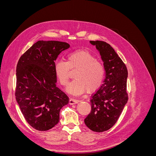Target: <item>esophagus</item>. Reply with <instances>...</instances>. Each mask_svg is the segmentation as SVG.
I'll return each mask as SVG.
<instances>
[{
  "label": "esophagus",
  "instance_id": "obj_1",
  "mask_svg": "<svg viewBox=\"0 0 156 156\" xmlns=\"http://www.w3.org/2000/svg\"><path fill=\"white\" fill-rule=\"evenodd\" d=\"M79 101L78 100H75V99H73V98H71L69 101V105H75V104H77V103H79Z\"/></svg>",
  "mask_w": 156,
  "mask_h": 156
}]
</instances>
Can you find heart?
<instances>
[{
    "label": "heart",
    "instance_id": "obj_1",
    "mask_svg": "<svg viewBox=\"0 0 156 156\" xmlns=\"http://www.w3.org/2000/svg\"><path fill=\"white\" fill-rule=\"evenodd\" d=\"M70 69H76L74 80L66 88L68 92L74 96H79L87 90L92 92L100 87L104 77V68L96 61V58L88 51H76L67 56V62L56 60L54 71L62 85H66Z\"/></svg>",
    "mask_w": 156,
    "mask_h": 156
}]
</instances>
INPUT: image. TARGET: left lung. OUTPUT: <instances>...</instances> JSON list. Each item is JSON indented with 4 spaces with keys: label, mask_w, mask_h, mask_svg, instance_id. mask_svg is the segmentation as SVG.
Listing matches in <instances>:
<instances>
[{
    "label": "left lung",
    "mask_w": 156,
    "mask_h": 156,
    "mask_svg": "<svg viewBox=\"0 0 156 156\" xmlns=\"http://www.w3.org/2000/svg\"><path fill=\"white\" fill-rule=\"evenodd\" d=\"M101 55L105 79L90 100L91 112L84 119L90 129L103 132L115 124L127 102V69L114 49L103 41H90Z\"/></svg>",
    "instance_id": "8db88e82"
}]
</instances>
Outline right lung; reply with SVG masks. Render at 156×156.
Instances as JSON below:
<instances>
[{
	"label": "right lung",
	"instance_id": "1",
	"mask_svg": "<svg viewBox=\"0 0 156 156\" xmlns=\"http://www.w3.org/2000/svg\"><path fill=\"white\" fill-rule=\"evenodd\" d=\"M69 48L66 42L40 40L18 61L16 100L27 122L38 131L57 124L60 109L68 103L66 94L56 86L54 62Z\"/></svg>",
	"mask_w": 156,
	"mask_h": 156
}]
</instances>
